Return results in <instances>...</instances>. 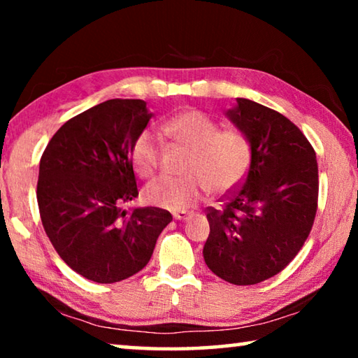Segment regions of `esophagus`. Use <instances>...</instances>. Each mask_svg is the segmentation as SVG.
<instances>
[{"instance_id":"1","label":"esophagus","mask_w":358,"mask_h":358,"mask_svg":"<svg viewBox=\"0 0 358 358\" xmlns=\"http://www.w3.org/2000/svg\"><path fill=\"white\" fill-rule=\"evenodd\" d=\"M192 216V213H187V211H177V213H173V220L175 221H186L189 220Z\"/></svg>"}]
</instances>
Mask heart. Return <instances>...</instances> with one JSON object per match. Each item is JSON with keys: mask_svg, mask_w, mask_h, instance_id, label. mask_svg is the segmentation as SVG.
Returning <instances> with one entry per match:
<instances>
[{"mask_svg": "<svg viewBox=\"0 0 358 358\" xmlns=\"http://www.w3.org/2000/svg\"><path fill=\"white\" fill-rule=\"evenodd\" d=\"M167 134L191 150L183 178L157 177L143 187V202L151 207L185 211L203 199L210 189L226 194L241 183L250 167L251 148L237 129L220 131L208 115L186 110L166 123ZM161 141L155 132L142 131L131 147V162L137 175L148 178L159 161Z\"/></svg>", "mask_w": 358, "mask_h": 358, "instance_id": "obj_1", "label": "heart"}]
</instances>
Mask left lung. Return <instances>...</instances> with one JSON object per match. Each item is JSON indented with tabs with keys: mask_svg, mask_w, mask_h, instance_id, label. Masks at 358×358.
<instances>
[{
	"mask_svg": "<svg viewBox=\"0 0 358 358\" xmlns=\"http://www.w3.org/2000/svg\"><path fill=\"white\" fill-rule=\"evenodd\" d=\"M226 117L250 142L251 162L224 208L208 210L203 259L221 280L250 286L286 268L310 235L317 161L303 132L268 107L237 98Z\"/></svg>",
	"mask_w": 358,
	"mask_h": 358,
	"instance_id": "8db88e82",
	"label": "left lung"
}]
</instances>
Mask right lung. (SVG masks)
<instances>
[{
    "instance_id": "add662e5",
    "label": "right lung",
    "mask_w": 358,
    "mask_h": 358,
    "mask_svg": "<svg viewBox=\"0 0 358 358\" xmlns=\"http://www.w3.org/2000/svg\"><path fill=\"white\" fill-rule=\"evenodd\" d=\"M153 113L142 99H110L71 118L39 164L38 205L53 248L76 273L112 284L141 271L172 215L121 205L138 196L131 147Z\"/></svg>"
}]
</instances>
